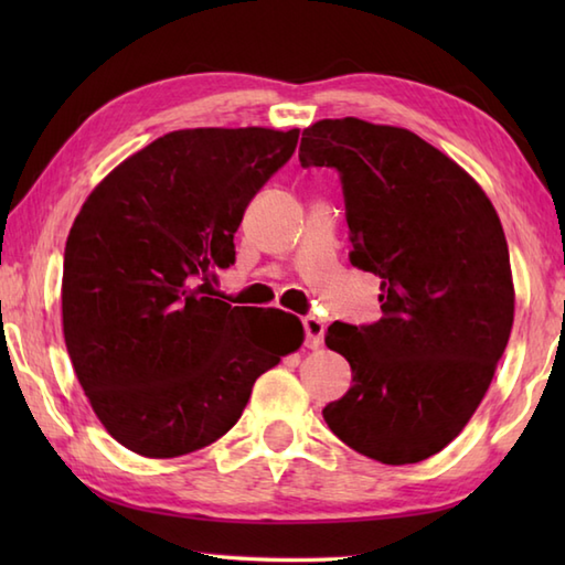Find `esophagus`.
<instances>
[{
  "instance_id": "1",
  "label": "esophagus",
  "mask_w": 565,
  "mask_h": 565,
  "mask_svg": "<svg viewBox=\"0 0 565 565\" xmlns=\"http://www.w3.org/2000/svg\"><path fill=\"white\" fill-rule=\"evenodd\" d=\"M303 330H306V347H310V350H318V347L322 344V338H326V320H320L316 316H306Z\"/></svg>"
}]
</instances>
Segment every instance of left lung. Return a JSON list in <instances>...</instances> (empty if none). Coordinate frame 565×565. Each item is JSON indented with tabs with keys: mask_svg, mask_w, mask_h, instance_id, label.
<instances>
[{
	"mask_svg": "<svg viewBox=\"0 0 565 565\" xmlns=\"http://www.w3.org/2000/svg\"><path fill=\"white\" fill-rule=\"evenodd\" d=\"M298 160L340 174L350 262L381 279V320L328 328L352 388L322 417L369 459L425 461L471 419L510 340L498 213L459 164L405 128L326 118L303 130Z\"/></svg>",
	"mask_w": 565,
	"mask_h": 565,
	"instance_id": "1",
	"label": "left lung"
}]
</instances>
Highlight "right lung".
Masks as SVG:
<instances>
[{"label": "right lung", "mask_w": 565, "mask_h": 565, "mask_svg": "<svg viewBox=\"0 0 565 565\" xmlns=\"http://www.w3.org/2000/svg\"><path fill=\"white\" fill-rule=\"evenodd\" d=\"M298 128H191L150 142L84 201L63 264L65 344L94 413L126 449L172 459L223 437L298 318L213 298L215 269Z\"/></svg>", "instance_id": "1"}]
</instances>
